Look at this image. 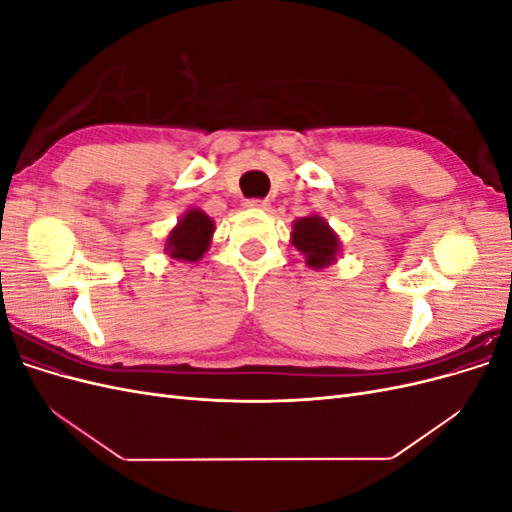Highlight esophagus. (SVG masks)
Segmentation results:
<instances>
[{"mask_svg":"<svg viewBox=\"0 0 512 512\" xmlns=\"http://www.w3.org/2000/svg\"><path fill=\"white\" fill-rule=\"evenodd\" d=\"M245 207L252 209V211H269L271 203H269V200H265V198H252V200H247Z\"/></svg>","mask_w":512,"mask_h":512,"instance_id":"obj_1","label":"esophagus"}]
</instances>
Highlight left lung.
Wrapping results in <instances>:
<instances>
[{"label":"left lung","mask_w":512,"mask_h":512,"mask_svg":"<svg viewBox=\"0 0 512 512\" xmlns=\"http://www.w3.org/2000/svg\"><path fill=\"white\" fill-rule=\"evenodd\" d=\"M290 241L305 256L307 267L316 271L333 265L339 250H342L339 237L320 215H307V218L294 222Z\"/></svg>","instance_id":"8db88e82"}]
</instances>
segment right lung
Segmentation results:
<instances>
[{
    "label": "right lung",
    "mask_w": 512,
    "mask_h": 512,
    "mask_svg": "<svg viewBox=\"0 0 512 512\" xmlns=\"http://www.w3.org/2000/svg\"><path fill=\"white\" fill-rule=\"evenodd\" d=\"M213 230V220L205 211L188 209L181 215L177 226L168 232L164 252L181 262H196L209 250Z\"/></svg>",
    "instance_id": "obj_1"
}]
</instances>
